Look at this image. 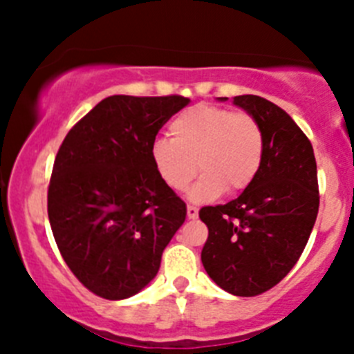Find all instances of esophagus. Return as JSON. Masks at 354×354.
<instances>
[{
  "label": "esophagus",
  "instance_id": "34e87169",
  "mask_svg": "<svg viewBox=\"0 0 354 354\" xmlns=\"http://www.w3.org/2000/svg\"><path fill=\"white\" fill-rule=\"evenodd\" d=\"M187 218L189 220H196L198 218V209L193 207V205H187Z\"/></svg>",
  "mask_w": 354,
  "mask_h": 354
}]
</instances>
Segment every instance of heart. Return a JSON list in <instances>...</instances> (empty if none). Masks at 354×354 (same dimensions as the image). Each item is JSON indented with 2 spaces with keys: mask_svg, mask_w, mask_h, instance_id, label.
<instances>
[{
  "mask_svg": "<svg viewBox=\"0 0 354 354\" xmlns=\"http://www.w3.org/2000/svg\"><path fill=\"white\" fill-rule=\"evenodd\" d=\"M171 140L159 138L150 158L159 179L174 192H183L202 170L189 192L193 202H207L239 193L253 183L264 159V131L246 111L214 104H196L171 120Z\"/></svg>",
  "mask_w": 354,
  "mask_h": 354,
  "instance_id": "heart-1",
  "label": "heart"
}]
</instances>
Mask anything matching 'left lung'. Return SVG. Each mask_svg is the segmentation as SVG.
Returning <instances> with one entry per match:
<instances>
[{
  "instance_id": "8db88e82",
  "label": "left lung",
  "mask_w": 354,
  "mask_h": 354,
  "mask_svg": "<svg viewBox=\"0 0 354 354\" xmlns=\"http://www.w3.org/2000/svg\"><path fill=\"white\" fill-rule=\"evenodd\" d=\"M232 102L262 126L264 159L236 200L200 209L209 228L202 264L227 292L257 296L277 286L305 250L319 211L317 165L312 143L282 108L259 95Z\"/></svg>"
}]
</instances>
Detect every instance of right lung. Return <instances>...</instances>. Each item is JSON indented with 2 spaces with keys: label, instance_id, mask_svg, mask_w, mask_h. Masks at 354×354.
Returning a JSON list of instances; mask_svg holds the SVG:
<instances>
[{
  "label": "right lung",
  "instance_id": "obj_1",
  "mask_svg": "<svg viewBox=\"0 0 354 354\" xmlns=\"http://www.w3.org/2000/svg\"><path fill=\"white\" fill-rule=\"evenodd\" d=\"M187 104L183 95L106 97L56 154L53 236L72 273L101 298L126 299L149 286L186 220V204L159 179L150 147Z\"/></svg>",
  "mask_w": 354,
  "mask_h": 354
}]
</instances>
